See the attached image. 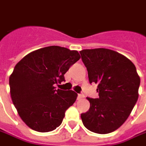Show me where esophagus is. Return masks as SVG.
<instances>
[{
	"label": "esophagus",
	"instance_id": "34e87169",
	"mask_svg": "<svg viewBox=\"0 0 146 146\" xmlns=\"http://www.w3.org/2000/svg\"><path fill=\"white\" fill-rule=\"evenodd\" d=\"M83 97H84V96L82 94H78V100H81V99H82Z\"/></svg>",
	"mask_w": 146,
	"mask_h": 146
}]
</instances>
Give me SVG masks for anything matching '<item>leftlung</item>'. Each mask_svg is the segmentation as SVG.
I'll return each instance as SVG.
<instances>
[{
  "instance_id": "8db88e82",
  "label": "left lung",
  "mask_w": 146,
  "mask_h": 146,
  "mask_svg": "<svg viewBox=\"0 0 146 146\" xmlns=\"http://www.w3.org/2000/svg\"><path fill=\"white\" fill-rule=\"evenodd\" d=\"M89 82L97 84L99 97L87 98L90 109L81 114L89 131L107 134L120 127L138 99L140 77L133 63L114 50L97 48L80 51Z\"/></svg>"
}]
</instances>
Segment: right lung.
<instances>
[{
	"mask_svg": "<svg viewBox=\"0 0 146 146\" xmlns=\"http://www.w3.org/2000/svg\"><path fill=\"white\" fill-rule=\"evenodd\" d=\"M77 50L51 46L24 56L15 67L9 82L10 96L19 115L39 132L56 129L73 105L78 94L55 89L68 68L80 59Z\"/></svg>",
	"mask_w": 146,
	"mask_h": 146,
	"instance_id": "add662e5",
	"label": "right lung"
}]
</instances>
